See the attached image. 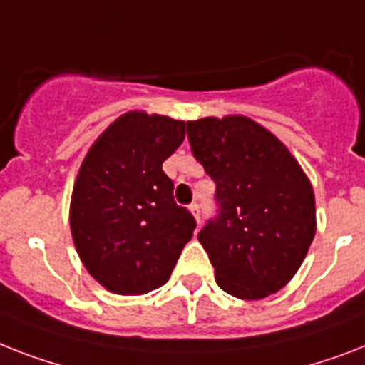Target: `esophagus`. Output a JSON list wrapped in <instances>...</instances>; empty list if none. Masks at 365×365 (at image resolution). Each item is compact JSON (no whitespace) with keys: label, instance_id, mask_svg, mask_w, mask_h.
<instances>
[{"label":"esophagus","instance_id":"34e87169","mask_svg":"<svg viewBox=\"0 0 365 365\" xmlns=\"http://www.w3.org/2000/svg\"><path fill=\"white\" fill-rule=\"evenodd\" d=\"M189 212L192 213V217H195L197 225H200V206H198L197 202H192L191 206H189Z\"/></svg>","mask_w":365,"mask_h":365}]
</instances>
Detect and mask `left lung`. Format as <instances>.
Segmentation results:
<instances>
[{"mask_svg": "<svg viewBox=\"0 0 365 365\" xmlns=\"http://www.w3.org/2000/svg\"><path fill=\"white\" fill-rule=\"evenodd\" d=\"M192 155L215 182L219 215L198 232L217 285L262 300L289 283L315 238V192L283 142L247 115L187 121Z\"/></svg>", "mask_w": 365, "mask_h": 365, "instance_id": "8db88e82", "label": "left lung"}]
</instances>
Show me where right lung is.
Returning <instances> with one entry per match:
<instances>
[{
    "label": "right lung",
    "instance_id": "obj_1",
    "mask_svg": "<svg viewBox=\"0 0 365 365\" xmlns=\"http://www.w3.org/2000/svg\"><path fill=\"white\" fill-rule=\"evenodd\" d=\"M185 138V121L131 110L112 121L86 153L71 197L69 223L82 264L114 294L165 285L195 217L174 202L163 161Z\"/></svg>",
    "mask_w": 365,
    "mask_h": 365
}]
</instances>
